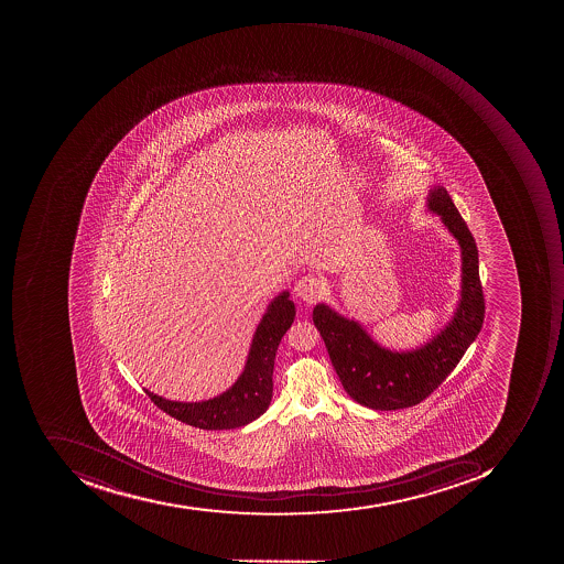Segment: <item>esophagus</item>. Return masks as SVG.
I'll return each instance as SVG.
<instances>
[{"label":"esophagus","mask_w":564,"mask_h":564,"mask_svg":"<svg viewBox=\"0 0 564 564\" xmlns=\"http://www.w3.org/2000/svg\"><path fill=\"white\" fill-rule=\"evenodd\" d=\"M295 295L299 296L302 302L312 303L317 302L322 296V291H324V283H322L321 278L317 276H303L296 281L295 284Z\"/></svg>","instance_id":"obj_1"}]
</instances>
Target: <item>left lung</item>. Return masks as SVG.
<instances>
[{"instance_id": "left-lung-1", "label": "left lung", "mask_w": 564, "mask_h": 564, "mask_svg": "<svg viewBox=\"0 0 564 564\" xmlns=\"http://www.w3.org/2000/svg\"><path fill=\"white\" fill-rule=\"evenodd\" d=\"M427 208L456 237L463 259L460 300L453 321L419 349H384L357 324L318 303L313 324L321 332L332 366L354 402L372 410L409 409L438 388L478 337L485 321L478 247L444 186L429 193Z\"/></svg>"}]
</instances>
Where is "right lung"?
I'll use <instances>...</instances> for the list:
<instances>
[{
	"label": "right lung",
	"instance_id": "right-lung-1",
	"mask_svg": "<svg viewBox=\"0 0 564 564\" xmlns=\"http://www.w3.org/2000/svg\"><path fill=\"white\" fill-rule=\"evenodd\" d=\"M295 303L291 302L288 291L269 303L252 337L242 375L229 390L218 397L205 402L183 403L171 402L149 390H144L145 393L162 412L203 431H229L251 424L252 420L259 419L268 410L273 398L278 346L295 321Z\"/></svg>",
	"mask_w": 564,
	"mask_h": 564
}]
</instances>
